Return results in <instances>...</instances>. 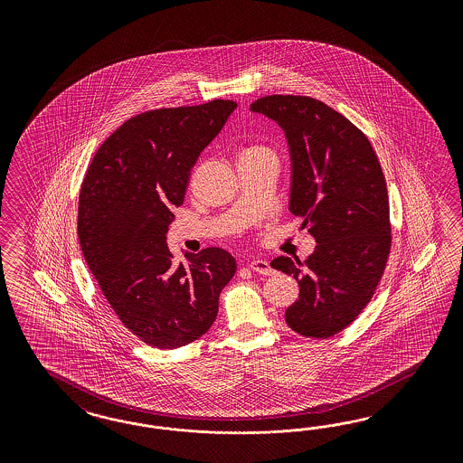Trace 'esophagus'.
I'll return each instance as SVG.
<instances>
[{
    "label": "esophagus",
    "instance_id": "esophagus-1",
    "mask_svg": "<svg viewBox=\"0 0 463 463\" xmlns=\"http://www.w3.org/2000/svg\"><path fill=\"white\" fill-rule=\"evenodd\" d=\"M248 267L251 268L252 271L260 273V275H271L273 273V268L269 267V263L265 260H252Z\"/></svg>",
    "mask_w": 463,
    "mask_h": 463
}]
</instances>
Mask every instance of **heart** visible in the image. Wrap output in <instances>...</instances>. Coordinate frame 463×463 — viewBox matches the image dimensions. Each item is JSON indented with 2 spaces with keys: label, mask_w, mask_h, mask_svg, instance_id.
I'll return each instance as SVG.
<instances>
[{
  "label": "heart",
  "mask_w": 463,
  "mask_h": 463,
  "mask_svg": "<svg viewBox=\"0 0 463 463\" xmlns=\"http://www.w3.org/2000/svg\"><path fill=\"white\" fill-rule=\"evenodd\" d=\"M268 151L267 147H263V146H256V144H251V146H246V147H242L241 151H239V159H244V157H251V156L261 155V153H265Z\"/></svg>",
  "instance_id": "obj_1"
}]
</instances>
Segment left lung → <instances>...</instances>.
<instances>
[{
    "label": "left lung",
    "instance_id": "1",
    "mask_svg": "<svg viewBox=\"0 0 463 463\" xmlns=\"http://www.w3.org/2000/svg\"><path fill=\"white\" fill-rule=\"evenodd\" d=\"M251 110L275 120L290 149V212L317 246L307 260L279 256L298 298L285 321L306 337L335 336L372 300L391 252L389 195L377 155L358 127L323 101L271 95Z\"/></svg>",
    "mask_w": 463,
    "mask_h": 463
}]
</instances>
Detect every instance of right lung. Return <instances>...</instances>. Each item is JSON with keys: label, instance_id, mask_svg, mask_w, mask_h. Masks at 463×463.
<instances>
[{"label": "right lung", "instance_id": "add662e5", "mask_svg": "<svg viewBox=\"0 0 463 463\" xmlns=\"http://www.w3.org/2000/svg\"><path fill=\"white\" fill-rule=\"evenodd\" d=\"M236 107L213 99L139 113L99 146L84 175L78 205L84 260L122 324L159 350L203 336L236 273L225 250L184 252L183 265L166 244L171 209L184 200L190 169Z\"/></svg>", "mask_w": 463, "mask_h": 463}]
</instances>
